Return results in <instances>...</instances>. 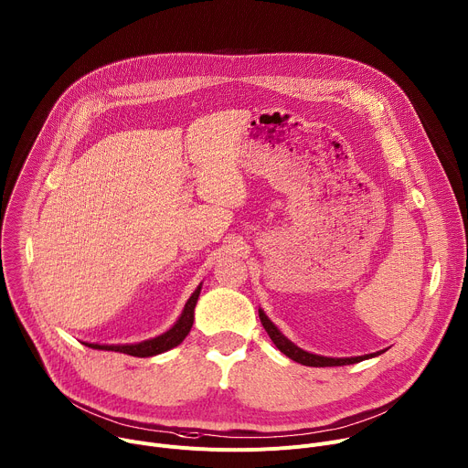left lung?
<instances>
[{
  "label": "left lung",
  "instance_id": "1",
  "mask_svg": "<svg viewBox=\"0 0 468 468\" xmlns=\"http://www.w3.org/2000/svg\"><path fill=\"white\" fill-rule=\"evenodd\" d=\"M259 318H261V324L262 327L266 329V333H269V337L272 339V343L278 346L280 352H283L287 357H291L292 361L296 363H302L305 367H343V365H354V363H359L363 359H370V357H376L379 354H383L385 350L381 352H376V354H368V356H359V357H324V356H314V354H309V352H303L300 350L298 346H294L289 339H285L280 329L271 322V318L266 316L261 309H259Z\"/></svg>",
  "mask_w": 468,
  "mask_h": 468
}]
</instances>
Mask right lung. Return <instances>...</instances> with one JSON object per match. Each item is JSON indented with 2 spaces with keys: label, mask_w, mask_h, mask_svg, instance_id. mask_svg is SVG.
Returning a JSON list of instances; mask_svg holds the SVG:
<instances>
[{
  "label": "right lung",
  "mask_w": 468,
  "mask_h": 468,
  "mask_svg": "<svg viewBox=\"0 0 468 468\" xmlns=\"http://www.w3.org/2000/svg\"><path fill=\"white\" fill-rule=\"evenodd\" d=\"M199 291H202V285H199L192 292V296L185 303V309H183L179 320L166 333H163V335H159L155 339H150V341H144V343H139V345H111V346L109 345H89V343H85V345L89 348H94V350L120 352V354H127V356H133V357H152V356L163 354V352L181 345L183 339L188 335V331H190L192 322H194V307H196Z\"/></svg>",
  "instance_id": "obj_1"
}]
</instances>
